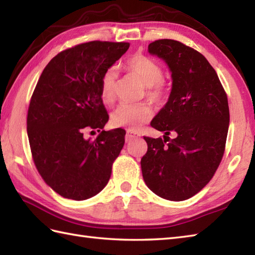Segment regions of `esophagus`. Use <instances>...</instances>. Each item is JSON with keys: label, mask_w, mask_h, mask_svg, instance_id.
<instances>
[{"label": "esophagus", "mask_w": 255, "mask_h": 255, "mask_svg": "<svg viewBox=\"0 0 255 255\" xmlns=\"http://www.w3.org/2000/svg\"><path fill=\"white\" fill-rule=\"evenodd\" d=\"M140 136V134L137 132V131H133V130H127V133H126V142H129L130 140L134 139V138H138Z\"/></svg>", "instance_id": "34e87169"}]
</instances>
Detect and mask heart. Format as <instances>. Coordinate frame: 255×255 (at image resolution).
I'll list each match as a JSON object with an SVG mask.
<instances>
[{
  "mask_svg": "<svg viewBox=\"0 0 255 255\" xmlns=\"http://www.w3.org/2000/svg\"><path fill=\"white\" fill-rule=\"evenodd\" d=\"M123 68L132 74L145 86L148 99L156 105H162L169 99L170 86L163 78L160 64L142 53H134L127 58ZM116 71L113 68L103 73L100 81V95L104 104H111L115 100ZM153 111L148 103L121 104L112 114V123L116 127H125L128 130H137L142 124L149 122Z\"/></svg>",
  "mask_w": 255,
  "mask_h": 255,
  "instance_id": "heart-1",
  "label": "heart"
}]
</instances>
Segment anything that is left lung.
I'll list each match as a JSON object with an SVG mask.
<instances>
[{
  "mask_svg": "<svg viewBox=\"0 0 255 255\" xmlns=\"http://www.w3.org/2000/svg\"><path fill=\"white\" fill-rule=\"evenodd\" d=\"M148 51L166 62L173 82L169 101L151 122L164 139L143 137L148 151L142 176L158 196L180 202L202 191L218 169L229 128L228 99L215 69L197 50L159 39Z\"/></svg>",
  "mask_w": 255,
  "mask_h": 255,
  "instance_id": "obj_1",
  "label": "left lung"
}]
</instances>
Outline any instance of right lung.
Listing matches in <instances>:
<instances>
[{
	"label": "right lung",
	"instance_id": "obj_1",
	"mask_svg": "<svg viewBox=\"0 0 255 255\" xmlns=\"http://www.w3.org/2000/svg\"><path fill=\"white\" fill-rule=\"evenodd\" d=\"M128 42L90 41L59 52L42 71L27 114L32 160L42 180L64 198L84 200L110 180L125 143L124 129L103 130L108 114L100 81ZM86 130H97L95 140Z\"/></svg>",
	"mask_w": 255,
	"mask_h": 255
}]
</instances>
